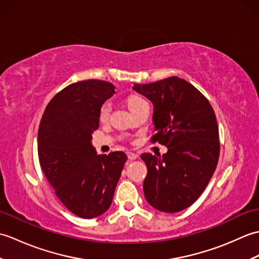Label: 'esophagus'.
<instances>
[{
  "mask_svg": "<svg viewBox=\"0 0 259 259\" xmlns=\"http://www.w3.org/2000/svg\"><path fill=\"white\" fill-rule=\"evenodd\" d=\"M126 156H128L129 160H136V159L138 158V155H137V153H135V152H128V153H126Z\"/></svg>",
  "mask_w": 259,
  "mask_h": 259,
  "instance_id": "esophagus-1",
  "label": "esophagus"
}]
</instances>
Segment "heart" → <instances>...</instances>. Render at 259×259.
<instances>
[{
  "mask_svg": "<svg viewBox=\"0 0 259 259\" xmlns=\"http://www.w3.org/2000/svg\"><path fill=\"white\" fill-rule=\"evenodd\" d=\"M141 102H145V100L142 98L138 97V96H131L128 99L129 108L134 107V106H137V104H139ZM110 111H111V103H110L109 101L104 102L102 106H101V108H100V111H99V119H100V121H106L108 119V117H109Z\"/></svg>",
  "mask_w": 259,
  "mask_h": 259,
  "instance_id": "heart-1",
  "label": "heart"
}]
</instances>
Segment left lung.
I'll return each instance as SVG.
<instances>
[{
	"label": "left lung",
	"instance_id": "1",
	"mask_svg": "<svg viewBox=\"0 0 259 259\" xmlns=\"http://www.w3.org/2000/svg\"><path fill=\"white\" fill-rule=\"evenodd\" d=\"M133 90L152 102V141L168 149L162 157L141 155L148 169L146 199L159 211L184 210L199 198L216 170L221 150L216 115L207 99L178 76L135 83Z\"/></svg>",
	"mask_w": 259,
	"mask_h": 259
}]
</instances>
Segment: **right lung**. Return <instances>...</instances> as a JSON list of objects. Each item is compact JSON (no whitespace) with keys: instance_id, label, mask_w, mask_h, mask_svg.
<instances>
[{"instance_id":"obj_1","label":"right lung","mask_w":259,"mask_h":259,"mask_svg":"<svg viewBox=\"0 0 259 259\" xmlns=\"http://www.w3.org/2000/svg\"><path fill=\"white\" fill-rule=\"evenodd\" d=\"M115 87L85 80L64 88L49 102L37 133V152L43 174L71 212L95 218L106 212L126 161L123 151L98 155L92 134L99 128V111Z\"/></svg>"}]
</instances>
